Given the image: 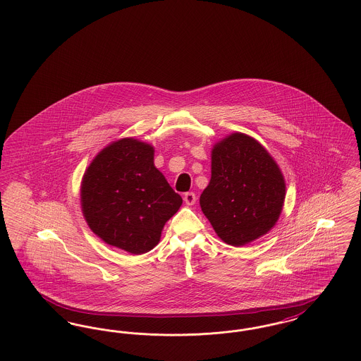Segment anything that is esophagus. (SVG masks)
<instances>
[{"label":"esophagus","mask_w":361,"mask_h":361,"mask_svg":"<svg viewBox=\"0 0 361 361\" xmlns=\"http://www.w3.org/2000/svg\"><path fill=\"white\" fill-rule=\"evenodd\" d=\"M184 202H185L188 206L195 204V203H196V195H195L193 192H187V193L184 195Z\"/></svg>","instance_id":"esophagus-1"}]
</instances>
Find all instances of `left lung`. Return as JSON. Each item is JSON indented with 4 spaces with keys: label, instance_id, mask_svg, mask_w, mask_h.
Segmentation results:
<instances>
[{
    "label": "left lung",
    "instance_id": "1",
    "mask_svg": "<svg viewBox=\"0 0 361 361\" xmlns=\"http://www.w3.org/2000/svg\"><path fill=\"white\" fill-rule=\"evenodd\" d=\"M211 159V181L200 206L218 237L242 246L267 234L286 196L274 158L256 139L235 133L215 145Z\"/></svg>",
    "mask_w": 361,
    "mask_h": 361
}]
</instances>
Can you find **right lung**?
Returning <instances> with one entry per match:
<instances>
[{
  "mask_svg": "<svg viewBox=\"0 0 361 361\" xmlns=\"http://www.w3.org/2000/svg\"><path fill=\"white\" fill-rule=\"evenodd\" d=\"M86 222L104 242L133 255L158 243L183 199L154 166V149L133 137L114 142L89 165L81 187Z\"/></svg>",
  "mask_w": 361,
  "mask_h": 361,
  "instance_id": "obj_1",
  "label": "right lung"
}]
</instances>
